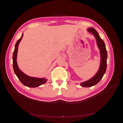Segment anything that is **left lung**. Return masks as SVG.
Listing matches in <instances>:
<instances>
[{
	"mask_svg": "<svg viewBox=\"0 0 123 123\" xmlns=\"http://www.w3.org/2000/svg\"><path fill=\"white\" fill-rule=\"evenodd\" d=\"M87 31L89 32H91V33L93 34L95 38H96L97 45L98 46L100 51L101 62L99 69L96 73V74L94 76V77L91 78V80L81 83L80 85L84 87H91L95 85L98 83H99V81L101 80V79L102 78L104 75L105 73L106 68H107V55L104 42L100 38L98 34L95 29L92 28H88Z\"/></svg>",
	"mask_w": 123,
	"mask_h": 123,
	"instance_id": "left-lung-1",
	"label": "left lung"
}]
</instances>
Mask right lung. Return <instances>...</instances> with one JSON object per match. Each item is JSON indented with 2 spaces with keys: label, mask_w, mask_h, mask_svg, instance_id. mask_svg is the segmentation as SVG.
I'll list each match as a JSON object with an SVG mask.
<instances>
[{
  "label": "right lung",
  "mask_w": 123,
  "mask_h": 123,
  "mask_svg": "<svg viewBox=\"0 0 123 123\" xmlns=\"http://www.w3.org/2000/svg\"><path fill=\"white\" fill-rule=\"evenodd\" d=\"M23 37V34L22 35V36H21L20 38L17 41V43H16L15 47V50L13 53L12 59L13 70H14V72L16 76H17L19 80L21 81V83L23 85H24L25 86L28 87H36L41 85L45 84L46 81H47V80L45 78H38L30 77V76H28L26 75V74H25L21 72L18 68L17 62V61H16V59H17V55L18 45L21 39H22Z\"/></svg>",
  "instance_id": "right-lung-1"
}]
</instances>
